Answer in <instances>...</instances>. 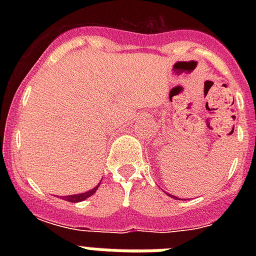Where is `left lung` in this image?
<instances>
[{
	"mask_svg": "<svg viewBox=\"0 0 256 256\" xmlns=\"http://www.w3.org/2000/svg\"><path fill=\"white\" fill-rule=\"evenodd\" d=\"M170 196H171V195H170Z\"/></svg>",
	"mask_w": 256,
	"mask_h": 256,
	"instance_id": "left-lung-1",
	"label": "left lung"
}]
</instances>
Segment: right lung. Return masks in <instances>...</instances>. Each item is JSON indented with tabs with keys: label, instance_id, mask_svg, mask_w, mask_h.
Wrapping results in <instances>:
<instances>
[{
	"label": "right lung",
	"instance_id": "add662e5",
	"mask_svg": "<svg viewBox=\"0 0 256 256\" xmlns=\"http://www.w3.org/2000/svg\"><path fill=\"white\" fill-rule=\"evenodd\" d=\"M98 187H100V184L94 187V188H92L90 191H88V192H82V194H76V195H66V196H64V199H65V200H68V202H72V203L82 202V200H85V199L88 198V196H92V195L96 192Z\"/></svg>",
	"mask_w": 256,
	"mask_h": 256
}]
</instances>
